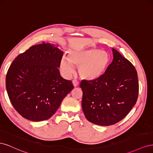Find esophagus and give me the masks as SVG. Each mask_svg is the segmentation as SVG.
Wrapping results in <instances>:
<instances>
[{"instance_id":"1","label":"esophagus","mask_w":153,"mask_h":153,"mask_svg":"<svg viewBox=\"0 0 153 153\" xmlns=\"http://www.w3.org/2000/svg\"><path fill=\"white\" fill-rule=\"evenodd\" d=\"M78 84H79V82L77 80H73V84L74 85V87H76L78 85Z\"/></svg>"}]
</instances>
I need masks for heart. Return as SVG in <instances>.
<instances>
[{"mask_svg":"<svg viewBox=\"0 0 153 153\" xmlns=\"http://www.w3.org/2000/svg\"><path fill=\"white\" fill-rule=\"evenodd\" d=\"M110 63L107 52L98 48H85L72 50L68 59L62 58L61 67L66 75L74 72L73 66L79 68L81 77L92 80L98 79L106 72Z\"/></svg>","mask_w":153,"mask_h":153,"instance_id":"1","label":"heart"}]
</instances>
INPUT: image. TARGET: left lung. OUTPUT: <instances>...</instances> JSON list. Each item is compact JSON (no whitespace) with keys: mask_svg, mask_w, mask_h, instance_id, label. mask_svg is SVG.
<instances>
[{"mask_svg":"<svg viewBox=\"0 0 153 153\" xmlns=\"http://www.w3.org/2000/svg\"><path fill=\"white\" fill-rule=\"evenodd\" d=\"M114 59L105 74L98 79L82 80V107L89 122L110 126L121 121L135 105L138 96L135 68L112 48Z\"/></svg>","mask_w":153,"mask_h":153,"instance_id":"left-lung-1","label":"left lung"}]
</instances>
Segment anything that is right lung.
I'll return each mask as SVG.
<instances>
[{"instance_id": "1", "label": "right lung", "mask_w": 153, "mask_h": 153, "mask_svg": "<svg viewBox=\"0 0 153 153\" xmlns=\"http://www.w3.org/2000/svg\"><path fill=\"white\" fill-rule=\"evenodd\" d=\"M63 52L54 45H34L15 59L6 78L13 107L32 121L50 119L74 86L59 70Z\"/></svg>"}]
</instances>
